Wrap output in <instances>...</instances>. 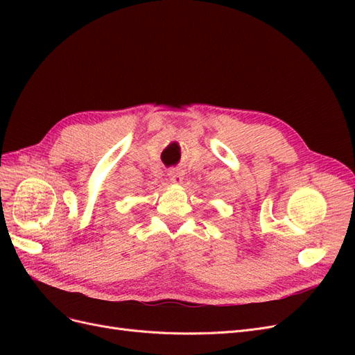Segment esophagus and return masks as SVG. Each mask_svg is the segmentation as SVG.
Here are the masks:
<instances>
[{"label":"esophagus","mask_w":355,"mask_h":355,"mask_svg":"<svg viewBox=\"0 0 355 355\" xmlns=\"http://www.w3.org/2000/svg\"><path fill=\"white\" fill-rule=\"evenodd\" d=\"M168 178L171 180V184L182 185V182H184V171H182L180 168H170Z\"/></svg>","instance_id":"esophagus-1"}]
</instances>
